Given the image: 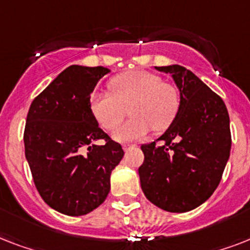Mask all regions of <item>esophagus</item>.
<instances>
[{
	"label": "esophagus",
	"mask_w": 250,
	"mask_h": 250,
	"mask_svg": "<svg viewBox=\"0 0 250 250\" xmlns=\"http://www.w3.org/2000/svg\"><path fill=\"white\" fill-rule=\"evenodd\" d=\"M135 146H136L135 144H123V150H125V152H127V150H129V149H133Z\"/></svg>",
	"instance_id": "esophagus-1"
}]
</instances>
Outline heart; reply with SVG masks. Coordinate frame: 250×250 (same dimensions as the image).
Wrapping results in <instances>:
<instances>
[{
    "label": "heart",
    "mask_w": 250,
    "mask_h": 250,
    "mask_svg": "<svg viewBox=\"0 0 250 250\" xmlns=\"http://www.w3.org/2000/svg\"><path fill=\"white\" fill-rule=\"evenodd\" d=\"M109 92H96L90 97V110L105 129H114L127 114L131 119L121 125L113 136L118 141L139 140L150 129L164 131L172 123L180 106L178 88L165 83L161 76L133 70L115 76Z\"/></svg>",
    "instance_id": "1"
}]
</instances>
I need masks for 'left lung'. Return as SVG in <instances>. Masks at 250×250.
Returning a JSON list of instances; mask_svg holds the SVG:
<instances>
[{"mask_svg":"<svg viewBox=\"0 0 250 250\" xmlns=\"http://www.w3.org/2000/svg\"><path fill=\"white\" fill-rule=\"evenodd\" d=\"M156 68L171 74L180 106L164 135L141 145V189L161 209L186 213L204 204L221 182L231 150L229 111L223 100L186 67Z\"/></svg>","mask_w":250,"mask_h":250,"instance_id":"obj_1","label":"left lung"}]
</instances>
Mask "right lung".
I'll list each match as a JSON object with an SVG mask.
<instances>
[{
  "instance_id": "obj_1",
  "label": "right lung",
  "mask_w": 250,
  "mask_h": 250,
  "mask_svg": "<svg viewBox=\"0 0 250 250\" xmlns=\"http://www.w3.org/2000/svg\"><path fill=\"white\" fill-rule=\"evenodd\" d=\"M110 70L72 64L32 101L24 128L25 158L52 209L79 217L105 201L110 175L125 156L90 110V93ZM105 140L104 146L94 141Z\"/></svg>"
}]
</instances>
